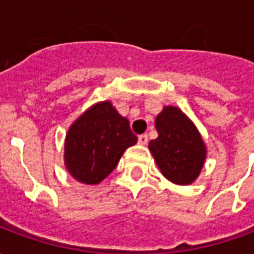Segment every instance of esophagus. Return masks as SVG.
Instances as JSON below:
<instances>
[{"instance_id": "1", "label": "esophagus", "mask_w": 254, "mask_h": 254, "mask_svg": "<svg viewBox=\"0 0 254 254\" xmlns=\"http://www.w3.org/2000/svg\"><path fill=\"white\" fill-rule=\"evenodd\" d=\"M147 143H148V136H147V134H140V136H138V144L145 145Z\"/></svg>"}]
</instances>
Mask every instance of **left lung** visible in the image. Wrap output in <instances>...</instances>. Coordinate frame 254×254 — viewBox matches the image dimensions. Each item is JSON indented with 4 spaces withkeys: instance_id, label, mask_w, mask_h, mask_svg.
Instances as JSON below:
<instances>
[{
    "instance_id": "8db88e82",
    "label": "left lung",
    "mask_w": 254,
    "mask_h": 254,
    "mask_svg": "<svg viewBox=\"0 0 254 254\" xmlns=\"http://www.w3.org/2000/svg\"><path fill=\"white\" fill-rule=\"evenodd\" d=\"M158 138L149 141L162 174L177 185H189L200 174L207 147L194 124L178 107L166 106L155 120Z\"/></svg>"
}]
</instances>
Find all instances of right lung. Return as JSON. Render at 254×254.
I'll list each match as a JSON object with an SVG mask.
<instances>
[{"label":"right lung","mask_w":254,"mask_h":254,"mask_svg":"<svg viewBox=\"0 0 254 254\" xmlns=\"http://www.w3.org/2000/svg\"><path fill=\"white\" fill-rule=\"evenodd\" d=\"M136 143L127 118L111 102H99L67 130L64 154L66 170L78 182L96 185L116 169L125 149Z\"/></svg>","instance_id":"right-lung-1"}]
</instances>
